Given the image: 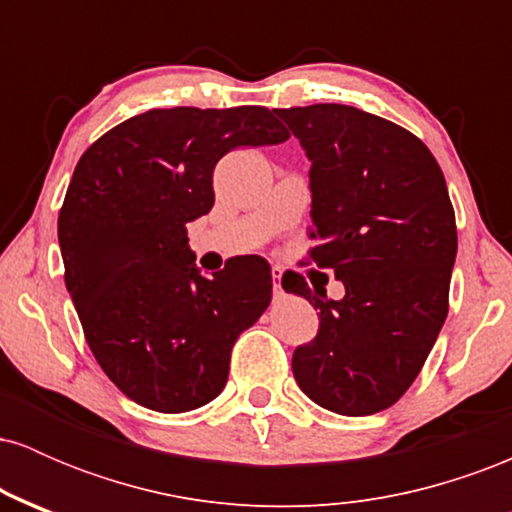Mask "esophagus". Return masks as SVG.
Wrapping results in <instances>:
<instances>
[{"label": "esophagus", "instance_id": "esophagus-1", "mask_svg": "<svg viewBox=\"0 0 512 512\" xmlns=\"http://www.w3.org/2000/svg\"><path fill=\"white\" fill-rule=\"evenodd\" d=\"M272 281H274V293H281V269H272Z\"/></svg>", "mask_w": 512, "mask_h": 512}]
</instances>
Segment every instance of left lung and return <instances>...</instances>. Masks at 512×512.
<instances>
[{"mask_svg":"<svg viewBox=\"0 0 512 512\" xmlns=\"http://www.w3.org/2000/svg\"><path fill=\"white\" fill-rule=\"evenodd\" d=\"M274 113L313 161L310 262L346 289L332 301L303 274L281 279L320 310L315 339L293 351V378L320 407L375 414L409 390L448 317L457 228L443 170L409 129L366 110Z\"/></svg>","mask_w":512,"mask_h":512,"instance_id":"obj_1","label":"left lung"}]
</instances>
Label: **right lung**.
<instances>
[{
    "mask_svg": "<svg viewBox=\"0 0 512 512\" xmlns=\"http://www.w3.org/2000/svg\"><path fill=\"white\" fill-rule=\"evenodd\" d=\"M289 137L262 105L149 110L76 163L57 219L64 284L98 366L132 402L180 414L226 385L233 344L272 301V272L245 255L207 279L187 223L214 207L221 156Z\"/></svg>",
    "mask_w": 512,
    "mask_h": 512,
    "instance_id": "right-lung-1",
    "label": "right lung"
}]
</instances>
